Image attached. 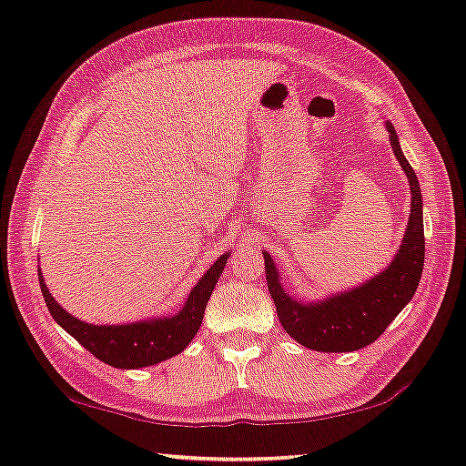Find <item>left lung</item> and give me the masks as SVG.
<instances>
[{
    "label": "left lung",
    "instance_id": "8db88e82",
    "mask_svg": "<svg viewBox=\"0 0 466 466\" xmlns=\"http://www.w3.org/2000/svg\"><path fill=\"white\" fill-rule=\"evenodd\" d=\"M392 152L403 168L411 188V214L400 247L386 269L356 288L337 291L317 302L289 296L281 286L278 263L263 250L267 288L278 309L279 322L286 333L299 345L314 351L339 353L356 351L374 343L386 327L413 298L420 286L425 257L423 238V199L417 175L400 149V141L392 123H384Z\"/></svg>",
    "mask_w": 466,
    "mask_h": 466
}]
</instances>
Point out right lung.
<instances>
[{
	"instance_id": "1",
	"label": "right lung",
	"mask_w": 466,
	"mask_h": 466,
	"mask_svg": "<svg viewBox=\"0 0 466 466\" xmlns=\"http://www.w3.org/2000/svg\"><path fill=\"white\" fill-rule=\"evenodd\" d=\"M228 257H230V250L224 252L201 275V279L188 291L183 309L177 314L125 322V325H92V322L80 320L74 314H69L51 296L43 279L41 267H38V283H41L46 309L63 330H67L77 343H82L92 356H96L105 364L121 370H136L160 364V361L178 356L180 351L187 350V345L191 343V339L201 327L205 306L209 302L219 275L224 273Z\"/></svg>"
}]
</instances>
